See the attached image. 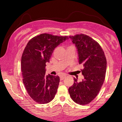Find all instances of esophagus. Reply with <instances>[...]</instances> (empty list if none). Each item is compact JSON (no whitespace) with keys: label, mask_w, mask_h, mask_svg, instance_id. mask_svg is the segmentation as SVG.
<instances>
[{"label":"esophagus","mask_w":122,"mask_h":122,"mask_svg":"<svg viewBox=\"0 0 122 122\" xmlns=\"http://www.w3.org/2000/svg\"><path fill=\"white\" fill-rule=\"evenodd\" d=\"M66 77V76H60V80L62 81V80H63L65 77Z\"/></svg>","instance_id":"esophagus-1"}]
</instances>
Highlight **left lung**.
<instances>
[{
  "instance_id": "left-lung-1",
  "label": "left lung",
  "mask_w": 122,
  "mask_h": 122,
  "mask_svg": "<svg viewBox=\"0 0 122 122\" xmlns=\"http://www.w3.org/2000/svg\"><path fill=\"white\" fill-rule=\"evenodd\" d=\"M76 45L79 54V63L84 79L69 87L70 95L74 102L80 105L89 104L97 97L104 83L107 71V59L102 48L97 41L86 35L70 36Z\"/></svg>"
}]
</instances>
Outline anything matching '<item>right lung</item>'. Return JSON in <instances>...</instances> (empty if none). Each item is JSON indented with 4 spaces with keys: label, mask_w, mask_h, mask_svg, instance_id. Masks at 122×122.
I'll use <instances>...</instances> for the list:
<instances>
[{
    "label": "right lung",
    "mask_w": 122,
    "mask_h": 122,
    "mask_svg": "<svg viewBox=\"0 0 122 122\" xmlns=\"http://www.w3.org/2000/svg\"><path fill=\"white\" fill-rule=\"evenodd\" d=\"M68 38L42 33L30 39L23 52L22 81L28 94L39 104L50 102L55 97L60 78L46 75V63L49 62L55 48Z\"/></svg>",
    "instance_id": "add662e5"
}]
</instances>
